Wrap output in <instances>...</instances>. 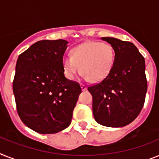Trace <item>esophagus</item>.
Returning a JSON list of instances; mask_svg holds the SVG:
<instances>
[{
	"label": "esophagus",
	"instance_id": "obj_1",
	"mask_svg": "<svg viewBox=\"0 0 159 159\" xmlns=\"http://www.w3.org/2000/svg\"><path fill=\"white\" fill-rule=\"evenodd\" d=\"M80 87H81V89H82V91H85V90L87 89V87H86V85L83 84H80Z\"/></svg>",
	"mask_w": 159,
	"mask_h": 159
}]
</instances>
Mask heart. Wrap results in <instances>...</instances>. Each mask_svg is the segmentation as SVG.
<instances>
[{
  "mask_svg": "<svg viewBox=\"0 0 159 159\" xmlns=\"http://www.w3.org/2000/svg\"><path fill=\"white\" fill-rule=\"evenodd\" d=\"M115 53L110 44L103 42H85L75 47L71 57L61 61L65 76L74 80L82 70L85 80L100 81L106 78L114 64Z\"/></svg>",
  "mask_w": 159,
  "mask_h": 159,
  "instance_id": "b5f03b06",
  "label": "heart"
}]
</instances>
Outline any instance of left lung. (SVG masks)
<instances>
[{
    "label": "left lung",
    "instance_id": "obj_1",
    "mask_svg": "<svg viewBox=\"0 0 159 159\" xmlns=\"http://www.w3.org/2000/svg\"><path fill=\"white\" fill-rule=\"evenodd\" d=\"M101 39L111 45L115 60L108 75L88 88L93 96V113L101 125L120 128L132 123L145 103V58L131 42L113 37Z\"/></svg>",
    "mask_w": 159,
    "mask_h": 159
}]
</instances>
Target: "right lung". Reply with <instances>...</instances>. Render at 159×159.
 Masks as SVG:
<instances>
[{
  "label": "right lung",
  "instance_id": "add662e5",
  "mask_svg": "<svg viewBox=\"0 0 159 159\" xmlns=\"http://www.w3.org/2000/svg\"><path fill=\"white\" fill-rule=\"evenodd\" d=\"M68 42L40 40L18 56L13 82L17 111L23 124L40 134L66 128L80 94L77 82L64 75L61 61Z\"/></svg>",
  "mask_w": 159,
  "mask_h": 159
}]
</instances>
